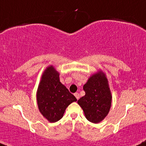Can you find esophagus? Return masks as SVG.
Masks as SVG:
<instances>
[{"instance_id": "34e87169", "label": "esophagus", "mask_w": 146, "mask_h": 146, "mask_svg": "<svg viewBox=\"0 0 146 146\" xmlns=\"http://www.w3.org/2000/svg\"><path fill=\"white\" fill-rule=\"evenodd\" d=\"M74 96H76V98L77 100H78V99H79V98H80V95H79V94H78V93H75V94H74Z\"/></svg>"}]
</instances>
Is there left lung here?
Returning <instances> with one entry per match:
<instances>
[{"instance_id":"obj_1","label":"left lung","mask_w":146,"mask_h":146,"mask_svg":"<svg viewBox=\"0 0 146 146\" xmlns=\"http://www.w3.org/2000/svg\"><path fill=\"white\" fill-rule=\"evenodd\" d=\"M85 95L78 103L84 111L86 119L98 123L102 121L110 110L111 95L108 81L102 71L93 75L83 86Z\"/></svg>"}]
</instances>
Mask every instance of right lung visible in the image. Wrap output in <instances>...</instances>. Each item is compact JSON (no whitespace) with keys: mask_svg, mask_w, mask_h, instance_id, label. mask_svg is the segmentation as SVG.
Returning <instances> with one entry per match:
<instances>
[{"mask_svg":"<svg viewBox=\"0 0 146 146\" xmlns=\"http://www.w3.org/2000/svg\"><path fill=\"white\" fill-rule=\"evenodd\" d=\"M38 107L48 121L55 123L63 117L66 107L76 98L60 81L59 73L52 66L43 73L36 93Z\"/></svg>","mask_w":146,"mask_h":146,"instance_id":"1","label":"right lung"}]
</instances>
